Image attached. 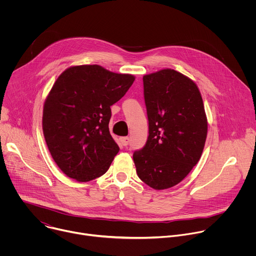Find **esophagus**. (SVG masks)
I'll return each mask as SVG.
<instances>
[{
    "instance_id": "1",
    "label": "esophagus",
    "mask_w": 256,
    "mask_h": 256,
    "mask_svg": "<svg viewBox=\"0 0 256 256\" xmlns=\"http://www.w3.org/2000/svg\"><path fill=\"white\" fill-rule=\"evenodd\" d=\"M120 142L122 146H124V147H126V146L130 144V138L128 136H124V138H120Z\"/></svg>"
}]
</instances>
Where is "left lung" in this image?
Segmentation results:
<instances>
[{
    "mask_svg": "<svg viewBox=\"0 0 256 256\" xmlns=\"http://www.w3.org/2000/svg\"><path fill=\"white\" fill-rule=\"evenodd\" d=\"M142 82L149 136L132 158L140 179L161 190L178 184L200 161L208 120L196 84L181 72L164 68Z\"/></svg>",
    "mask_w": 256,
    "mask_h": 256,
    "instance_id": "left-lung-1",
    "label": "left lung"
}]
</instances>
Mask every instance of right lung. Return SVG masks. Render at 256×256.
Listing matches in <instances>:
<instances>
[{"label": "right lung", "instance_id": "1", "mask_svg": "<svg viewBox=\"0 0 256 256\" xmlns=\"http://www.w3.org/2000/svg\"><path fill=\"white\" fill-rule=\"evenodd\" d=\"M134 76L98 64L70 66L44 105L42 130L50 153L70 178L87 182L103 175L120 148L109 132L110 106L124 96Z\"/></svg>", "mask_w": 256, "mask_h": 256}]
</instances>
